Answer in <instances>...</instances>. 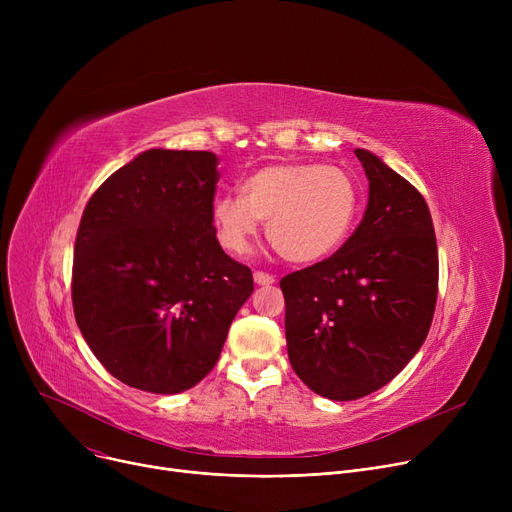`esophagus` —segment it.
<instances>
[{"instance_id": "obj_1", "label": "esophagus", "mask_w": 512, "mask_h": 512, "mask_svg": "<svg viewBox=\"0 0 512 512\" xmlns=\"http://www.w3.org/2000/svg\"><path fill=\"white\" fill-rule=\"evenodd\" d=\"M253 278H255V284H259V286H270V284H274V282H276V280H274V276L265 274V272H255V274H253Z\"/></svg>"}]
</instances>
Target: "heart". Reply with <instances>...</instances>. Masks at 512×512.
I'll return each instance as SVG.
<instances>
[{"mask_svg":"<svg viewBox=\"0 0 512 512\" xmlns=\"http://www.w3.org/2000/svg\"><path fill=\"white\" fill-rule=\"evenodd\" d=\"M357 180L330 164H272L257 170L240 193L213 201V224L222 247L247 253L267 220V236L292 263L326 259L342 247L357 220Z\"/></svg>","mask_w":512,"mask_h":512,"instance_id":"1","label":"heart"}]
</instances>
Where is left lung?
Instances as JSON below:
<instances>
[{"instance_id": "8db88e82", "label": "left lung", "mask_w": 512, "mask_h": 512, "mask_svg": "<svg viewBox=\"0 0 512 512\" xmlns=\"http://www.w3.org/2000/svg\"><path fill=\"white\" fill-rule=\"evenodd\" d=\"M357 230L328 259L280 280L294 373L319 396L357 400L386 386L427 338L438 299L432 213L417 188L365 149Z\"/></svg>"}]
</instances>
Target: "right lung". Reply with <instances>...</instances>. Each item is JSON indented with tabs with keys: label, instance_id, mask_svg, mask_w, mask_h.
Wrapping results in <instances>:
<instances>
[{
	"label": "right lung",
	"instance_id": "right-lung-1",
	"mask_svg": "<svg viewBox=\"0 0 512 512\" xmlns=\"http://www.w3.org/2000/svg\"><path fill=\"white\" fill-rule=\"evenodd\" d=\"M218 157L149 149L89 199L74 245L72 305L93 355L153 394L199 384L253 292L215 238Z\"/></svg>",
	"mask_w": 512,
	"mask_h": 512
}]
</instances>
